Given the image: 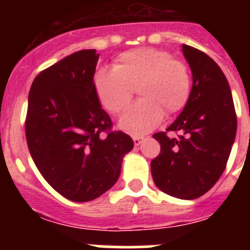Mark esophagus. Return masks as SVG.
I'll return each mask as SVG.
<instances>
[{
  "label": "esophagus",
  "mask_w": 250,
  "mask_h": 250,
  "mask_svg": "<svg viewBox=\"0 0 250 250\" xmlns=\"http://www.w3.org/2000/svg\"><path fill=\"white\" fill-rule=\"evenodd\" d=\"M143 140H144V138H141V136H132V141H134V144L136 146H139L143 143Z\"/></svg>",
  "instance_id": "esophagus-1"
}]
</instances>
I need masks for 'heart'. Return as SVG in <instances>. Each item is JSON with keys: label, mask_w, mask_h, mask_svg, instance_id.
Listing matches in <instances>:
<instances>
[{"label": "heart", "mask_w": 250, "mask_h": 250, "mask_svg": "<svg viewBox=\"0 0 250 250\" xmlns=\"http://www.w3.org/2000/svg\"><path fill=\"white\" fill-rule=\"evenodd\" d=\"M95 94L104 109L120 114L136 87L140 100L121 116L119 126L131 135H144L167 115L184 109L190 96L187 65L164 50L143 47L119 55L114 68H99L92 79Z\"/></svg>", "instance_id": "obj_1"}]
</instances>
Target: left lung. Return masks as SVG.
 Here are the masks:
<instances>
[{
    "label": "left lung",
    "mask_w": 250,
    "mask_h": 250,
    "mask_svg": "<svg viewBox=\"0 0 250 250\" xmlns=\"http://www.w3.org/2000/svg\"><path fill=\"white\" fill-rule=\"evenodd\" d=\"M193 86L187 105L167 131L154 134L160 154L151 160V175L161 191L179 199H196L214 187L227 167L237 115L228 80L211 57L183 45Z\"/></svg>",
    "instance_id": "1"
}]
</instances>
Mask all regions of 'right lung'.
I'll use <instances>...</instances> for the list:
<instances>
[{
    "instance_id": "1",
    "label": "right lung",
    "mask_w": 250,
    "mask_h": 250,
    "mask_svg": "<svg viewBox=\"0 0 250 250\" xmlns=\"http://www.w3.org/2000/svg\"><path fill=\"white\" fill-rule=\"evenodd\" d=\"M98 60L96 50L74 52L40 72L28 94L31 156L46 182L72 202H90L109 190L134 147L125 132L111 131V119L95 94Z\"/></svg>"
}]
</instances>
